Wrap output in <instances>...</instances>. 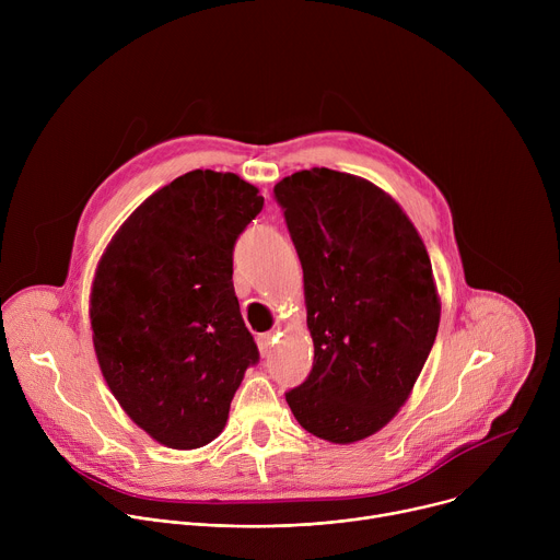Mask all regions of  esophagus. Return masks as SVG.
<instances>
[{"label":"esophagus","mask_w":560,"mask_h":560,"mask_svg":"<svg viewBox=\"0 0 560 560\" xmlns=\"http://www.w3.org/2000/svg\"><path fill=\"white\" fill-rule=\"evenodd\" d=\"M275 341H277V335H275V332H266V335H259L257 343H259V350H261V354H270V350H272Z\"/></svg>","instance_id":"obj_1"}]
</instances>
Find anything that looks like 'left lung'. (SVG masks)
<instances>
[{"label": "left lung", "mask_w": 560, "mask_h": 560, "mask_svg": "<svg viewBox=\"0 0 560 560\" xmlns=\"http://www.w3.org/2000/svg\"><path fill=\"white\" fill-rule=\"evenodd\" d=\"M303 268L314 363L285 401L310 434L354 443L401 408L441 318L432 264L408 214L368 179L312 168L275 186Z\"/></svg>", "instance_id": "8db88e82"}]
</instances>
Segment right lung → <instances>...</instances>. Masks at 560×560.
<instances>
[{
	"instance_id": "add662e5",
	"label": "right lung",
	"mask_w": 560,
	"mask_h": 560,
	"mask_svg": "<svg viewBox=\"0 0 560 560\" xmlns=\"http://www.w3.org/2000/svg\"><path fill=\"white\" fill-rule=\"evenodd\" d=\"M261 208L242 177L192 171L150 195L100 259L91 328L102 374L124 412L166 447L217 439L259 361L232 250Z\"/></svg>"
}]
</instances>
